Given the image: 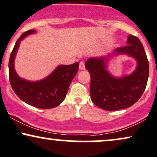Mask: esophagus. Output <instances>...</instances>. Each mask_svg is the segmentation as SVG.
I'll use <instances>...</instances> for the list:
<instances>
[{"label": "esophagus", "instance_id": "1", "mask_svg": "<svg viewBox=\"0 0 157 157\" xmlns=\"http://www.w3.org/2000/svg\"><path fill=\"white\" fill-rule=\"evenodd\" d=\"M79 67H80V69H81V70H84V69H86V67H85V63L83 61L80 62V66H79Z\"/></svg>", "mask_w": 157, "mask_h": 157}]
</instances>
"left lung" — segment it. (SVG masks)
Segmentation results:
<instances>
[{
	"mask_svg": "<svg viewBox=\"0 0 157 157\" xmlns=\"http://www.w3.org/2000/svg\"><path fill=\"white\" fill-rule=\"evenodd\" d=\"M127 44L114 50L115 55L126 54L137 60V67L131 75L121 77L111 75L107 69V60L113 55L90 58L86 68L90 72L91 101L108 111L131 107L143 95L149 75V64L142 43L137 37L128 36Z\"/></svg>",
	"mask_w": 157,
	"mask_h": 157,
	"instance_id": "left-lung-1",
	"label": "left lung"
}]
</instances>
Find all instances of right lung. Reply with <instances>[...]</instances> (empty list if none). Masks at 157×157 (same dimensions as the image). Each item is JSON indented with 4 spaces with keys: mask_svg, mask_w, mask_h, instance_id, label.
Masks as SVG:
<instances>
[{
    "mask_svg": "<svg viewBox=\"0 0 157 157\" xmlns=\"http://www.w3.org/2000/svg\"><path fill=\"white\" fill-rule=\"evenodd\" d=\"M36 32L35 30L25 32L16 41L9 58V81L14 93L24 102L37 108H53L66 98L71 82L78 71L79 63L58 66L49 76L39 81H28L19 77L14 69V58L20 41Z\"/></svg>",
    "mask_w": 157,
    "mask_h": 157,
    "instance_id": "add662e5",
    "label": "right lung"
}]
</instances>
